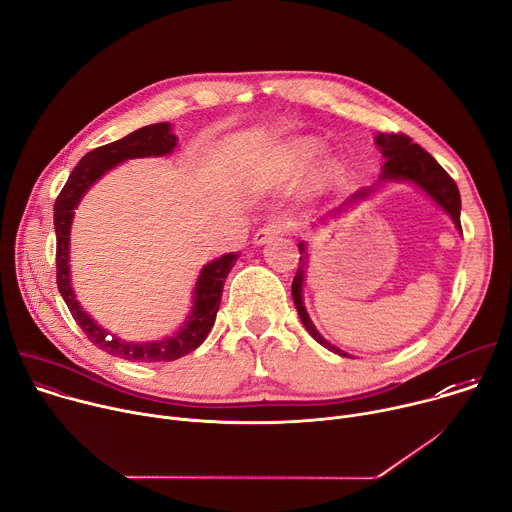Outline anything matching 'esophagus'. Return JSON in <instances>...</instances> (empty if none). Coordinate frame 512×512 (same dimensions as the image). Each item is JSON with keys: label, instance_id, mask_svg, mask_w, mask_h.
Wrapping results in <instances>:
<instances>
[{"label": "esophagus", "instance_id": "esophagus-1", "mask_svg": "<svg viewBox=\"0 0 512 512\" xmlns=\"http://www.w3.org/2000/svg\"><path fill=\"white\" fill-rule=\"evenodd\" d=\"M282 232H285V227H282L280 223H272V225L260 227V230L254 234L252 242H254L256 246H264V244H268L270 240H274L276 236H280Z\"/></svg>", "mask_w": 512, "mask_h": 512}]
</instances>
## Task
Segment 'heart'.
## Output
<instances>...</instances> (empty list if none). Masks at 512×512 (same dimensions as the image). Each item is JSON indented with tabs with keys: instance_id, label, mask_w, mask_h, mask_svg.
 I'll return each mask as SVG.
<instances>
[{
	"instance_id": "heart-1",
	"label": "heart",
	"mask_w": 512,
	"mask_h": 512,
	"mask_svg": "<svg viewBox=\"0 0 512 512\" xmlns=\"http://www.w3.org/2000/svg\"><path fill=\"white\" fill-rule=\"evenodd\" d=\"M323 152V144L315 138H295L293 142H289L280 152V160L285 170L289 173H299L305 166H309L319 154ZM339 175V166L335 160H325L315 173L317 183H329Z\"/></svg>"
}]
</instances>
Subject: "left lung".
<instances>
[{
  "label": "left lung",
  "instance_id": "obj_1",
  "mask_svg": "<svg viewBox=\"0 0 512 512\" xmlns=\"http://www.w3.org/2000/svg\"><path fill=\"white\" fill-rule=\"evenodd\" d=\"M374 142L380 148L382 156L386 158L376 185L364 187V189L356 191L342 207L329 211L319 221L323 223V221H327V217H333L337 213H342L346 209V205H352V203L368 199L376 191L378 185H386V183H413L429 199H433L451 217V221L456 223L458 230L462 232V223H460L462 199H460V191H458V185L453 183V179L441 168V164L429 152H425L419 144H413V140L409 136H405V134H382V132H378ZM299 252H301L299 268H297L293 287H291L297 313H299L305 329L313 335L315 342H319L323 348L335 352L337 356H350V354L342 352L339 348H335L331 342H327V339L317 331V327L313 325V321H311V317H309V313L305 309L303 285H305V272H307V264H309V252H307V246L303 242L299 244Z\"/></svg>",
  "mask_w": 512,
  "mask_h": 512
}]
</instances>
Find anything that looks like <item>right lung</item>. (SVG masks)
Returning a JSON list of instances; mask_svg holds the SVG:
<instances>
[{
  "mask_svg": "<svg viewBox=\"0 0 512 512\" xmlns=\"http://www.w3.org/2000/svg\"><path fill=\"white\" fill-rule=\"evenodd\" d=\"M177 148V136L173 134V126L162 122L144 126L122 140L99 146L85 154L81 162L73 168V173L63 187L61 195L54 203V232H56V287L65 299L73 319L83 329V333L91 339V344L101 348L103 352L118 356L130 362H170L183 358L197 350L203 339L209 335L215 315L221 303L223 282L234 268L240 252L223 254L211 262H207L195 282L193 289V305L181 327L162 339L152 342H128L118 335H111L105 327H101L77 301V295L71 287V225L75 217V209L81 203L83 195L118 164L132 158H148V156H166L173 154Z\"/></svg>",
  "mask_w": 512,
  "mask_h": 512,
  "instance_id": "obj_1",
  "label": "right lung"
}]
</instances>
